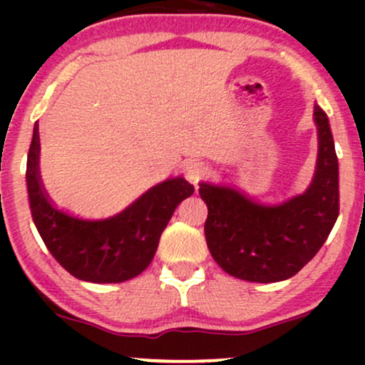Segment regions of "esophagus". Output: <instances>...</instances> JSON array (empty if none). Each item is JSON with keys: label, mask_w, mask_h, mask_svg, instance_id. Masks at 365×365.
I'll return each instance as SVG.
<instances>
[{"label": "esophagus", "mask_w": 365, "mask_h": 365, "mask_svg": "<svg viewBox=\"0 0 365 365\" xmlns=\"http://www.w3.org/2000/svg\"><path fill=\"white\" fill-rule=\"evenodd\" d=\"M185 175L192 183H199L200 180H204L207 177V168H206V166L199 165V163H194V165L188 166Z\"/></svg>", "instance_id": "1"}]
</instances>
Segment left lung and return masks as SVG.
Instances as JSON below:
<instances>
[{
    "instance_id": "left-lung-1",
    "label": "left lung",
    "mask_w": 365,
    "mask_h": 365,
    "mask_svg": "<svg viewBox=\"0 0 365 365\" xmlns=\"http://www.w3.org/2000/svg\"><path fill=\"white\" fill-rule=\"evenodd\" d=\"M319 137L317 170L311 187L278 206L255 202L225 185L200 183L207 204L206 242L228 274L255 283L292 278L319 252L340 212L338 158L328 116L314 106Z\"/></svg>"
}]
</instances>
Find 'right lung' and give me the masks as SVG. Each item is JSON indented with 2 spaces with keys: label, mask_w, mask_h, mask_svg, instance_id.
<instances>
[{
  "label": "right lung",
  "mask_w": 365,
  "mask_h": 365,
  "mask_svg": "<svg viewBox=\"0 0 365 365\" xmlns=\"http://www.w3.org/2000/svg\"><path fill=\"white\" fill-rule=\"evenodd\" d=\"M25 177L32 220L48 250L70 274L92 283H121L140 274L153 261L175 209L194 194V185L187 180L171 178L108 220L68 215L49 199L41 182L37 123Z\"/></svg>",
  "instance_id": "add662e5"
}]
</instances>
